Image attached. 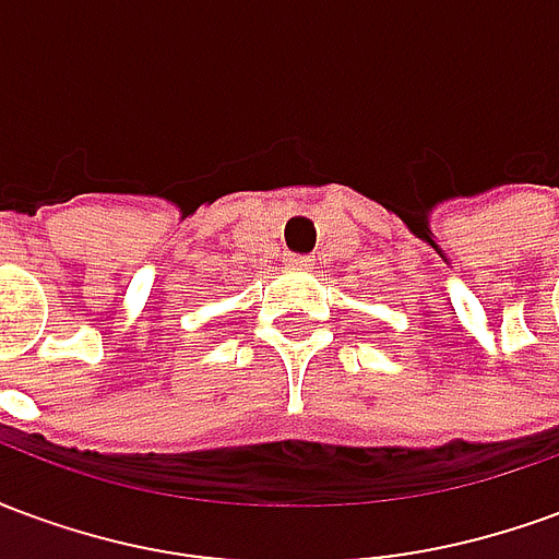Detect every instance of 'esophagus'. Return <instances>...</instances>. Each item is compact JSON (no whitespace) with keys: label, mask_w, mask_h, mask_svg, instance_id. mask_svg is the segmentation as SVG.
<instances>
[{"label":"esophagus","mask_w":559,"mask_h":559,"mask_svg":"<svg viewBox=\"0 0 559 559\" xmlns=\"http://www.w3.org/2000/svg\"><path fill=\"white\" fill-rule=\"evenodd\" d=\"M287 263L296 269H314L317 266V260L311 254H290L287 257Z\"/></svg>","instance_id":"1"}]
</instances>
